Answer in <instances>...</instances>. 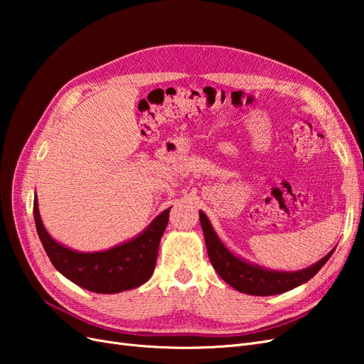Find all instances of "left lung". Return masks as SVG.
<instances>
[{
    "instance_id": "obj_1",
    "label": "left lung",
    "mask_w": 364,
    "mask_h": 364,
    "mask_svg": "<svg viewBox=\"0 0 364 364\" xmlns=\"http://www.w3.org/2000/svg\"><path fill=\"white\" fill-rule=\"evenodd\" d=\"M200 225L205 235V245L209 261L225 282L235 290L252 296H273L289 291L297 285L310 281L314 274L323 267V264L331 257L329 252L326 257L317 261L313 266L297 272H274L262 269L255 264L240 259L230 253L220 241L208 217L200 211Z\"/></svg>"
}]
</instances>
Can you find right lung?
<instances>
[{
    "label": "right lung",
    "instance_id": "right-lung-1",
    "mask_svg": "<svg viewBox=\"0 0 364 364\" xmlns=\"http://www.w3.org/2000/svg\"><path fill=\"white\" fill-rule=\"evenodd\" d=\"M168 213L170 209H165L144 232L127 243L105 252L82 253L53 240L43 228L38 200L33 205L38 235L53 266L82 289L105 294L136 289L149 281L156 266L159 241L168 223Z\"/></svg>",
    "mask_w": 364,
    "mask_h": 364
}]
</instances>
